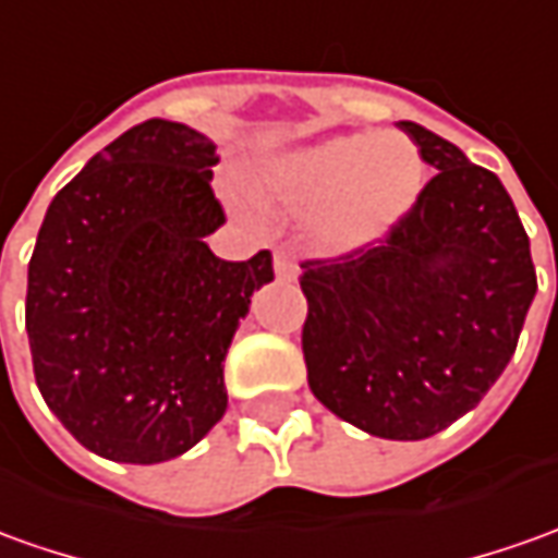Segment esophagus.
Returning <instances> with one entry per match:
<instances>
[{
	"mask_svg": "<svg viewBox=\"0 0 558 558\" xmlns=\"http://www.w3.org/2000/svg\"><path fill=\"white\" fill-rule=\"evenodd\" d=\"M275 275H278L280 280H295L299 268H295V259L290 250H283V247L275 250Z\"/></svg>",
	"mask_w": 558,
	"mask_h": 558,
	"instance_id": "1",
	"label": "esophagus"
}]
</instances>
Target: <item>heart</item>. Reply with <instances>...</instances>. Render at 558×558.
Instances as JSON below:
<instances>
[{"instance_id": "b5f03b06", "label": "heart", "mask_w": 558, "mask_h": 558, "mask_svg": "<svg viewBox=\"0 0 558 558\" xmlns=\"http://www.w3.org/2000/svg\"><path fill=\"white\" fill-rule=\"evenodd\" d=\"M422 151L400 134H344L271 161L263 189L295 214H314L311 229L327 250L378 241L422 198Z\"/></svg>"}]
</instances>
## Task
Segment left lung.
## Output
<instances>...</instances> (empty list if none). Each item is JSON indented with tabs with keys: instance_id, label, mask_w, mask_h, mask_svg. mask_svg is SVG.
<instances>
[{
	"instance_id": "obj_1",
	"label": "left lung",
	"mask_w": 558,
	"mask_h": 558,
	"mask_svg": "<svg viewBox=\"0 0 558 558\" xmlns=\"http://www.w3.org/2000/svg\"><path fill=\"white\" fill-rule=\"evenodd\" d=\"M400 131L434 177L381 241L302 263V354L314 397L342 422L427 439L507 369L537 278L501 180L415 121Z\"/></svg>"
}]
</instances>
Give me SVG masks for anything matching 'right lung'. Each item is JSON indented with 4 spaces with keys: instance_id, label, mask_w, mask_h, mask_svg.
I'll return each mask as SVG.
<instances>
[{
    "instance_id": "obj_1",
    "label": "right lung",
    "mask_w": 558,
    "mask_h": 558,
    "mask_svg": "<svg viewBox=\"0 0 558 558\" xmlns=\"http://www.w3.org/2000/svg\"><path fill=\"white\" fill-rule=\"evenodd\" d=\"M207 136L149 119L51 201L26 275V336L48 409L121 464L189 452L229 407L222 360L271 253L214 256L226 222Z\"/></svg>"
}]
</instances>
